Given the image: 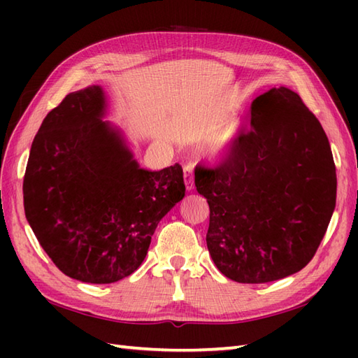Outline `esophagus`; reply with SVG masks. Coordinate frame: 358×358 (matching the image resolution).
Returning a JSON list of instances; mask_svg holds the SVG:
<instances>
[{"label":"esophagus","mask_w":358,"mask_h":358,"mask_svg":"<svg viewBox=\"0 0 358 358\" xmlns=\"http://www.w3.org/2000/svg\"><path fill=\"white\" fill-rule=\"evenodd\" d=\"M185 185L187 191H192L194 189V167L192 166H185Z\"/></svg>","instance_id":"34e87169"}]
</instances>
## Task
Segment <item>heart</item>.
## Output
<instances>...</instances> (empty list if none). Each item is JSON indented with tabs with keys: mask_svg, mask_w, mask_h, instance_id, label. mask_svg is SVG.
Returning a JSON list of instances; mask_svg holds the SVG:
<instances>
[{
	"mask_svg": "<svg viewBox=\"0 0 358 358\" xmlns=\"http://www.w3.org/2000/svg\"><path fill=\"white\" fill-rule=\"evenodd\" d=\"M237 132H238V126L235 123L227 126L222 132V135H220L218 138L214 141V144H212V154L217 157H222V155L227 154L232 146L234 140L237 138Z\"/></svg>",
	"mask_w": 358,
	"mask_h": 358,
	"instance_id": "b5f03b06",
	"label": "heart"
}]
</instances>
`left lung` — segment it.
Masks as SVG:
<instances>
[{
  "label": "left lung",
  "instance_id": "1",
  "mask_svg": "<svg viewBox=\"0 0 358 358\" xmlns=\"http://www.w3.org/2000/svg\"><path fill=\"white\" fill-rule=\"evenodd\" d=\"M195 186L210 209L212 260L238 283H268L301 271L336 209L328 136L287 87L255 98L249 131L238 134L222 164L195 167Z\"/></svg>",
  "mask_w": 358,
  "mask_h": 358
}]
</instances>
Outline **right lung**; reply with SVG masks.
<instances>
[{"label": "right lung", "instance_id": "1", "mask_svg": "<svg viewBox=\"0 0 358 358\" xmlns=\"http://www.w3.org/2000/svg\"><path fill=\"white\" fill-rule=\"evenodd\" d=\"M106 115L100 86L66 95L35 135L22 181L26 218L67 277L108 285L146 258L167 212L183 200V169H141Z\"/></svg>", "mask_w": 358, "mask_h": 358}]
</instances>
